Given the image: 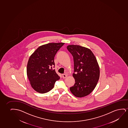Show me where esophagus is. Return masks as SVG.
<instances>
[{"label": "esophagus", "mask_w": 128, "mask_h": 128, "mask_svg": "<svg viewBox=\"0 0 128 128\" xmlns=\"http://www.w3.org/2000/svg\"><path fill=\"white\" fill-rule=\"evenodd\" d=\"M67 75H66V74H62V78H66V77H67Z\"/></svg>", "instance_id": "34e87169"}]
</instances>
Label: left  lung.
Segmentation results:
<instances>
[{"mask_svg":"<svg viewBox=\"0 0 128 128\" xmlns=\"http://www.w3.org/2000/svg\"><path fill=\"white\" fill-rule=\"evenodd\" d=\"M67 48L74 58V72L72 76L76 82L70 88V91L77 98L86 96L94 90L100 77V68L96 58L87 48L69 45Z\"/></svg>","mask_w":128,"mask_h":128,"instance_id":"1","label":"left lung"}]
</instances>
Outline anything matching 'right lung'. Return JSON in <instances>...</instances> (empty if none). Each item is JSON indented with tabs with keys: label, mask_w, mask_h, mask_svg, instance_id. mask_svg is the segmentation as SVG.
Listing matches in <instances>:
<instances>
[{
	"label": "right lung",
	"mask_w": 128,
	"mask_h": 128,
	"mask_svg": "<svg viewBox=\"0 0 128 128\" xmlns=\"http://www.w3.org/2000/svg\"><path fill=\"white\" fill-rule=\"evenodd\" d=\"M64 44L50 43L42 45L30 56L26 74L30 84L35 91L41 94L48 92L60 79L52 66L55 65L54 60L56 53Z\"/></svg>",
	"instance_id": "1"
}]
</instances>
